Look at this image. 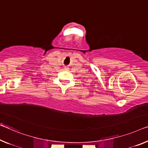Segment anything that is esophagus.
<instances>
[{"label": "esophagus", "instance_id": "34e87169", "mask_svg": "<svg viewBox=\"0 0 148 148\" xmlns=\"http://www.w3.org/2000/svg\"><path fill=\"white\" fill-rule=\"evenodd\" d=\"M64 69H65V70H68V69H68V68H67V67H65V68H64Z\"/></svg>", "mask_w": 148, "mask_h": 148}]
</instances>
